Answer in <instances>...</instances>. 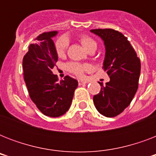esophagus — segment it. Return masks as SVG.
<instances>
[{"label": "esophagus", "mask_w": 156, "mask_h": 156, "mask_svg": "<svg viewBox=\"0 0 156 156\" xmlns=\"http://www.w3.org/2000/svg\"><path fill=\"white\" fill-rule=\"evenodd\" d=\"M85 83H87V82H85V81L78 80V84H79V85H83V84H85Z\"/></svg>", "instance_id": "esophagus-1"}]
</instances>
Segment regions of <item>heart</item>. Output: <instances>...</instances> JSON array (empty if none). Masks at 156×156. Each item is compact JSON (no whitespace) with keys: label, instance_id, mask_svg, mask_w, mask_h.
<instances>
[{"label":"heart","instance_id":"obj_1","mask_svg":"<svg viewBox=\"0 0 156 156\" xmlns=\"http://www.w3.org/2000/svg\"><path fill=\"white\" fill-rule=\"evenodd\" d=\"M80 43L83 46L87 51L91 49V48H97V44L92 38L89 37L87 35H83L81 36ZM68 47V40H66V38L61 37L60 38L55 44V48H56V52L59 56H63L66 51V48ZM87 68V66H83L78 63H70L68 66V69L69 70L73 73L74 74L78 76L83 75V72Z\"/></svg>","mask_w":156,"mask_h":156}]
</instances>
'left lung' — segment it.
<instances>
[{
	"label": "left lung",
	"mask_w": 156,
	"mask_h": 156,
	"mask_svg": "<svg viewBox=\"0 0 156 156\" xmlns=\"http://www.w3.org/2000/svg\"><path fill=\"white\" fill-rule=\"evenodd\" d=\"M101 38L105 47L104 66L110 81L102 87L93 101L100 114L117 116L129 105L138 90L141 63L130 43L121 32L112 29L90 30Z\"/></svg>",
	"instance_id": "1"
}]
</instances>
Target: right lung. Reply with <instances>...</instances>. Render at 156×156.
<instances>
[{"label":"right lung","instance_id":"1","mask_svg":"<svg viewBox=\"0 0 156 156\" xmlns=\"http://www.w3.org/2000/svg\"><path fill=\"white\" fill-rule=\"evenodd\" d=\"M57 31L43 33L29 46L23 60L24 81L33 103L45 116L58 117L70 108L78 81L69 76L57 81L52 69L58 56L52 38Z\"/></svg>","mask_w":156,"mask_h":156}]
</instances>
